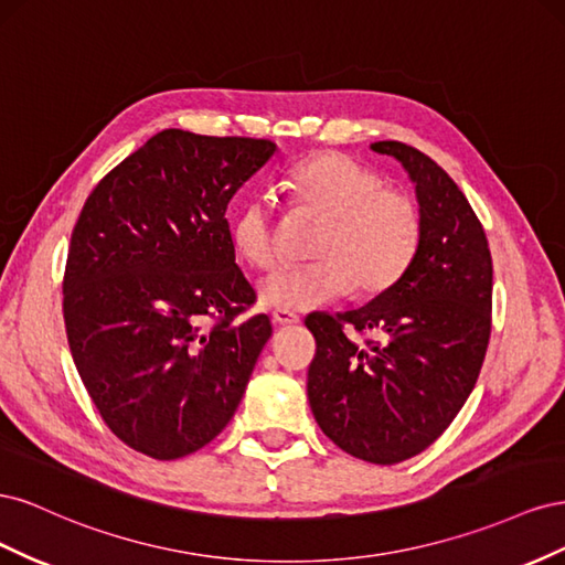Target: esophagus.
<instances>
[{
	"instance_id": "obj_1",
	"label": "esophagus",
	"mask_w": 565,
	"mask_h": 565,
	"mask_svg": "<svg viewBox=\"0 0 565 565\" xmlns=\"http://www.w3.org/2000/svg\"><path fill=\"white\" fill-rule=\"evenodd\" d=\"M273 322L280 324V328H285V324H297L299 316L292 313V311H273Z\"/></svg>"
}]
</instances>
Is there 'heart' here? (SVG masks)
I'll use <instances>...</instances> for the list:
<instances>
[{"label": "heart", "mask_w": 565, "mask_h": 565, "mask_svg": "<svg viewBox=\"0 0 565 565\" xmlns=\"http://www.w3.org/2000/svg\"><path fill=\"white\" fill-rule=\"evenodd\" d=\"M287 191L324 218L313 264L285 266L259 285L276 311H311L351 292L380 295L413 264L422 241V212L413 195L384 185L374 169L337 150L316 152L287 172ZM235 252L254 268L280 262V231L266 195L249 198L231 221Z\"/></svg>", "instance_id": "b5f03b06"}]
</instances>
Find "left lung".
<instances>
[{"label":"left lung","mask_w":565,"mask_h":565,"mask_svg":"<svg viewBox=\"0 0 565 565\" xmlns=\"http://www.w3.org/2000/svg\"><path fill=\"white\" fill-rule=\"evenodd\" d=\"M415 183L422 241L403 278L347 313H313L309 403L344 452L398 465L448 429L481 372L492 309V259L481 221L422 150L377 141ZM363 335V340H358Z\"/></svg>","instance_id":"1"}]
</instances>
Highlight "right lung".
I'll return each instance as SVG.
<instances>
[{"instance_id":"add662e5","label":"right lung","mask_w":565,"mask_h":565,"mask_svg":"<svg viewBox=\"0 0 565 565\" xmlns=\"http://www.w3.org/2000/svg\"><path fill=\"white\" fill-rule=\"evenodd\" d=\"M276 143L164 129L96 183L73 228L63 318L79 377L136 452L179 459L233 419L270 337L226 210Z\"/></svg>"}]
</instances>
